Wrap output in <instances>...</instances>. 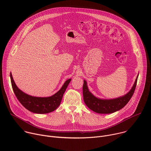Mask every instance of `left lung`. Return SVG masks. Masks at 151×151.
Here are the masks:
<instances>
[{
    "label": "left lung",
    "instance_id": "obj_1",
    "mask_svg": "<svg viewBox=\"0 0 151 151\" xmlns=\"http://www.w3.org/2000/svg\"><path fill=\"white\" fill-rule=\"evenodd\" d=\"M138 75L133 87L127 94L122 97L109 100H103L96 97L89 91L87 82L84 80L82 89L83 100L85 104L91 110L98 114H112L121 109L130 101L134 94L136 87Z\"/></svg>",
    "mask_w": 151,
    "mask_h": 151
}]
</instances>
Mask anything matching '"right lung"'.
<instances>
[{"label": "right lung", "mask_w": 151, "mask_h": 151, "mask_svg": "<svg viewBox=\"0 0 151 151\" xmlns=\"http://www.w3.org/2000/svg\"><path fill=\"white\" fill-rule=\"evenodd\" d=\"M12 87L15 96L26 109L35 114H48L55 111L60 106L63 94L65 92L71 79L67 80L61 89L52 96L37 97L28 95L21 91L17 87L10 73Z\"/></svg>", "instance_id": "obj_1"}]
</instances>
